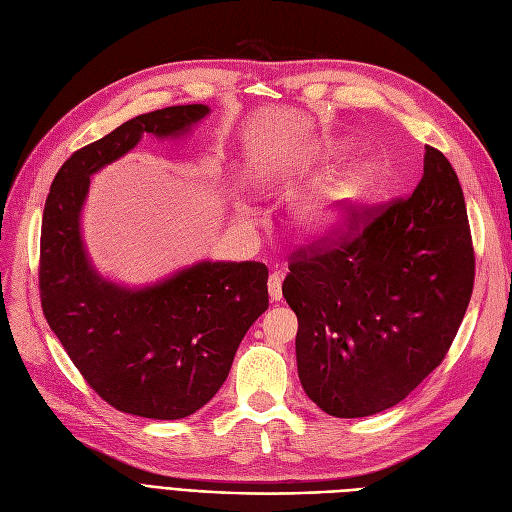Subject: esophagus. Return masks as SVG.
Here are the masks:
<instances>
[{
	"label": "esophagus",
	"instance_id": "obj_1",
	"mask_svg": "<svg viewBox=\"0 0 512 512\" xmlns=\"http://www.w3.org/2000/svg\"><path fill=\"white\" fill-rule=\"evenodd\" d=\"M269 298L273 300V302H279L281 298H283V294H281V275L279 273H273L271 277H269Z\"/></svg>",
	"mask_w": 512,
	"mask_h": 512
}]
</instances>
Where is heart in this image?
Returning a JSON list of instances; mask_svg holds the SVG:
<instances>
[{
    "label": "heart",
    "instance_id": "heart-1",
    "mask_svg": "<svg viewBox=\"0 0 512 512\" xmlns=\"http://www.w3.org/2000/svg\"><path fill=\"white\" fill-rule=\"evenodd\" d=\"M346 145L327 147L319 155V166L332 168L346 155ZM370 163H353L319 180L304 191L296 203V224L306 237H330L342 231L357 214L363 199L374 187Z\"/></svg>",
    "mask_w": 512,
    "mask_h": 512
}]
</instances>
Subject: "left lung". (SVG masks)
<instances>
[{
	"label": "left lung",
	"mask_w": 512,
	"mask_h": 512,
	"mask_svg": "<svg viewBox=\"0 0 512 512\" xmlns=\"http://www.w3.org/2000/svg\"><path fill=\"white\" fill-rule=\"evenodd\" d=\"M460 180L426 147L416 191L353 239L300 250L281 290L298 317V378L336 418L388 410L443 361L473 294Z\"/></svg>",
	"instance_id": "8db88e82"
}]
</instances>
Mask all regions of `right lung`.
<instances>
[{
	"label": "right lung",
	"instance_id": "obj_1",
	"mask_svg": "<svg viewBox=\"0 0 512 512\" xmlns=\"http://www.w3.org/2000/svg\"><path fill=\"white\" fill-rule=\"evenodd\" d=\"M210 115L178 105L138 115L75 151L44 208L39 290L50 330L94 391L115 410L178 420L201 410L227 380L239 342L269 309L262 262L201 260L130 288L102 277L81 237L90 178L142 136L180 138Z\"/></svg>",
	"mask_w": 512,
	"mask_h": 512
}]
</instances>
